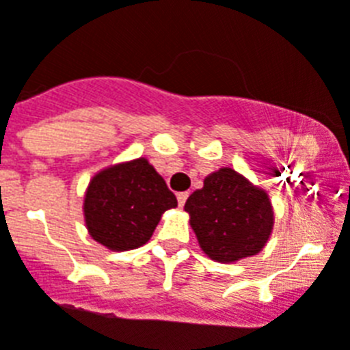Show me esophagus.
I'll use <instances>...</instances> for the list:
<instances>
[{
  "mask_svg": "<svg viewBox=\"0 0 350 350\" xmlns=\"http://www.w3.org/2000/svg\"><path fill=\"white\" fill-rule=\"evenodd\" d=\"M186 199H188V191H180V193L177 195L178 206H184V202H186Z\"/></svg>",
  "mask_w": 350,
  "mask_h": 350,
  "instance_id": "34e87169",
  "label": "esophagus"
}]
</instances>
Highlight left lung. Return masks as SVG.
<instances>
[{
	"label": "left lung",
	"instance_id": "1",
	"mask_svg": "<svg viewBox=\"0 0 350 350\" xmlns=\"http://www.w3.org/2000/svg\"><path fill=\"white\" fill-rule=\"evenodd\" d=\"M184 210L206 256L234 262L256 256L273 228V208L265 189L232 167H221L189 195Z\"/></svg>",
	"mask_w": 350,
	"mask_h": 350
}]
</instances>
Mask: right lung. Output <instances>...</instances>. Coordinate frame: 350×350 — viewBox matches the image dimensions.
Here are the masks:
<instances>
[{"label":"right lung","instance_id":"add662e5","mask_svg":"<svg viewBox=\"0 0 350 350\" xmlns=\"http://www.w3.org/2000/svg\"><path fill=\"white\" fill-rule=\"evenodd\" d=\"M177 197L148 159L115 164L91 178L83 197L89 235L113 252L146 245Z\"/></svg>","mask_w":350,"mask_h":350}]
</instances>
